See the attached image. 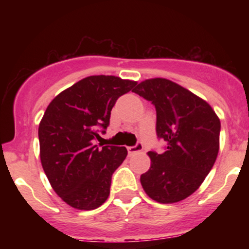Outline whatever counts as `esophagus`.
<instances>
[{
	"instance_id": "34e87169",
	"label": "esophagus",
	"mask_w": 249,
	"mask_h": 249,
	"mask_svg": "<svg viewBox=\"0 0 249 249\" xmlns=\"http://www.w3.org/2000/svg\"><path fill=\"white\" fill-rule=\"evenodd\" d=\"M127 151H128V154L141 152V151H142V144L141 142H138L136 145H133V146H128Z\"/></svg>"
}]
</instances>
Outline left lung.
I'll return each mask as SVG.
<instances>
[{
	"label": "left lung",
	"instance_id": "1",
	"mask_svg": "<svg viewBox=\"0 0 249 249\" xmlns=\"http://www.w3.org/2000/svg\"><path fill=\"white\" fill-rule=\"evenodd\" d=\"M133 92L156 107V132L167 142L164 153L150 151L151 167L141 176L151 199L172 204L198 190L219 152L220 121L207 102L165 78L139 83Z\"/></svg>",
	"mask_w": 249,
	"mask_h": 249
}]
</instances>
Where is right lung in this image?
Segmentation results:
<instances>
[{
	"label": "right lung",
	"instance_id": "obj_1",
	"mask_svg": "<svg viewBox=\"0 0 249 249\" xmlns=\"http://www.w3.org/2000/svg\"><path fill=\"white\" fill-rule=\"evenodd\" d=\"M137 82L90 76L59 93L38 127L43 170L53 191L71 207L95 210L108 198L112 174L127 156L123 146L93 144L110 124L119 97ZM99 146H102L99 144Z\"/></svg>",
	"mask_w": 249,
	"mask_h": 249
}]
</instances>
